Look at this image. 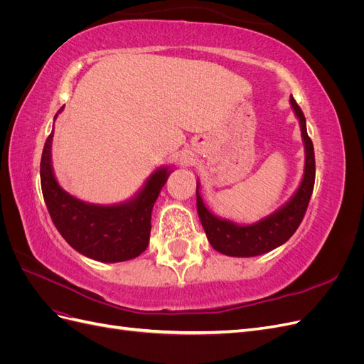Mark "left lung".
<instances>
[{
    "label": "left lung",
    "instance_id": "obj_1",
    "mask_svg": "<svg viewBox=\"0 0 364 364\" xmlns=\"http://www.w3.org/2000/svg\"><path fill=\"white\" fill-rule=\"evenodd\" d=\"M290 105L293 112L299 121L301 134L305 150V165L304 176L299 186L291 194L290 199L281 205L278 209L266 217L259 218L258 222L241 225L232 220L215 215L209 209L200 194V182L197 181L196 186V202L197 214H199L200 223L205 229V234L211 246L223 255L249 258L258 257L273 249L282 246L299 228L304 214L306 211L308 202L311 199L316 178V164H314V149L313 142L306 134V121L297 106L293 95L290 97Z\"/></svg>",
    "mask_w": 364,
    "mask_h": 364
}]
</instances>
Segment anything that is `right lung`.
I'll list each match as a JSON object with an SVG mask.
<instances>
[{"mask_svg":"<svg viewBox=\"0 0 364 364\" xmlns=\"http://www.w3.org/2000/svg\"><path fill=\"white\" fill-rule=\"evenodd\" d=\"M62 111L63 107L54 119ZM53 135L54 129L42 151L41 185L43 200L60 235L82 255L100 262H121L139 257L149 246L153 206L174 170L161 165L124 202H85L63 190L56 179L51 161Z\"/></svg>","mask_w":364,"mask_h":364,"instance_id":"obj_1","label":"right lung"}]
</instances>
